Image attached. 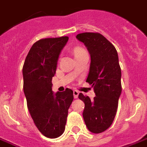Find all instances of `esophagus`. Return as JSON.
Wrapping results in <instances>:
<instances>
[{
    "label": "esophagus",
    "mask_w": 147,
    "mask_h": 147,
    "mask_svg": "<svg viewBox=\"0 0 147 147\" xmlns=\"http://www.w3.org/2000/svg\"><path fill=\"white\" fill-rule=\"evenodd\" d=\"M78 94H79V92L77 91V90H73L74 98H78Z\"/></svg>",
    "instance_id": "34e87169"
}]
</instances>
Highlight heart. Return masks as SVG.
<instances>
[{"label": "heart", "mask_w": 147, "mask_h": 147, "mask_svg": "<svg viewBox=\"0 0 147 147\" xmlns=\"http://www.w3.org/2000/svg\"><path fill=\"white\" fill-rule=\"evenodd\" d=\"M83 51H85V49H83L82 48H80V47H77L76 49H74L73 50L74 55H77L82 53V52H83Z\"/></svg>", "instance_id": "heart-1"}]
</instances>
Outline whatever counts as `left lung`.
Listing matches in <instances>:
<instances>
[{
	"mask_svg": "<svg viewBox=\"0 0 147 147\" xmlns=\"http://www.w3.org/2000/svg\"><path fill=\"white\" fill-rule=\"evenodd\" d=\"M76 38L83 42L90 54L86 82L93 87L96 93L93 101L82 93L78 95L85 103L84 121L90 132L102 133L113 122L122 92L118 54L113 45L99 33L78 34Z\"/></svg>",
	"mask_w": 147,
	"mask_h": 147,
	"instance_id": "obj_1",
	"label": "left lung"
}]
</instances>
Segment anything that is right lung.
<instances>
[{
	"mask_svg": "<svg viewBox=\"0 0 147 147\" xmlns=\"http://www.w3.org/2000/svg\"><path fill=\"white\" fill-rule=\"evenodd\" d=\"M69 40L63 36L36 41L30 49L22 72L24 92L34 123L44 136L57 138L64 133L73 91L52 92L59 55Z\"/></svg>",
	"mask_w": 147,
	"mask_h": 147,
	"instance_id": "1",
	"label": "right lung"
}]
</instances>
